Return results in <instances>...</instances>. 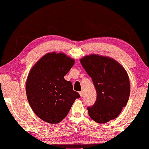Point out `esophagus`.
I'll return each mask as SVG.
<instances>
[{
  "label": "esophagus",
  "mask_w": 149,
  "mask_h": 149,
  "mask_svg": "<svg viewBox=\"0 0 149 149\" xmlns=\"http://www.w3.org/2000/svg\"><path fill=\"white\" fill-rule=\"evenodd\" d=\"M79 94H80V95H81V97H83V91H80Z\"/></svg>",
  "instance_id": "esophagus-1"
}]
</instances>
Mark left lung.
<instances>
[{"mask_svg": "<svg viewBox=\"0 0 149 149\" xmlns=\"http://www.w3.org/2000/svg\"><path fill=\"white\" fill-rule=\"evenodd\" d=\"M80 62L91 77L97 91L95 103L87 107L89 116L101 124L115 119L130 97L128 73L119 62L107 56L91 54Z\"/></svg>", "mask_w": 149, "mask_h": 149, "instance_id": "8db88e82", "label": "left lung"}]
</instances>
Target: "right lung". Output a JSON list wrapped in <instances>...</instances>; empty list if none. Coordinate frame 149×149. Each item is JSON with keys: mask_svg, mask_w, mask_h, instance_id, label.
<instances>
[{"mask_svg": "<svg viewBox=\"0 0 149 149\" xmlns=\"http://www.w3.org/2000/svg\"><path fill=\"white\" fill-rule=\"evenodd\" d=\"M74 60L64 53H48L36 62L28 74L26 95L32 110L40 119L57 124L67 116L81 96L64 79Z\"/></svg>", "mask_w": 149, "mask_h": 149, "instance_id": "1", "label": "right lung"}]
</instances>
